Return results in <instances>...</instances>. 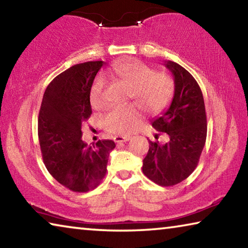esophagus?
<instances>
[{
    "mask_svg": "<svg viewBox=\"0 0 248 248\" xmlns=\"http://www.w3.org/2000/svg\"><path fill=\"white\" fill-rule=\"evenodd\" d=\"M116 143H120V142H127L130 140V137H124V136H116L114 138Z\"/></svg>",
    "mask_w": 248,
    "mask_h": 248,
    "instance_id": "obj_1",
    "label": "esophagus"
}]
</instances>
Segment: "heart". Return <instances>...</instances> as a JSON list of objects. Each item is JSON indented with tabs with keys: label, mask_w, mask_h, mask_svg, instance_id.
<instances>
[{
	"label": "heart",
	"mask_w": 248,
	"mask_h": 248,
	"mask_svg": "<svg viewBox=\"0 0 248 248\" xmlns=\"http://www.w3.org/2000/svg\"><path fill=\"white\" fill-rule=\"evenodd\" d=\"M111 78L129 84L131 99L146 111L156 114L170 104L174 94V81L169 74L154 71L140 61L116 64L107 71ZM106 81L103 75L95 78L91 87L90 99L94 108H102L105 98ZM143 119V112L136 105H117L109 108L104 117V125L108 131L128 134L136 131Z\"/></svg>",
	"instance_id": "b5f03b06"
}]
</instances>
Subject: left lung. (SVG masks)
Segmentation results:
<instances>
[{
  "label": "left lung",
  "instance_id": "left-lung-1",
  "mask_svg": "<svg viewBox=\"0 0 248 248\" xmlns=\"http://www.w3.org/2000/svg\"><path fill=\"white\" fill-rule=\"evenodd\" d=\"M164 64L174 77V97L164 114L152 121V127L169 134L170 140L165 144L149 140L142 170L155 184L167 187L183 182L198 165L207 138V115L202 92L194 77L176 62Z\"/></svg>",
  "mask_w": 248,
  "mask_h": 248
}]
</instances>
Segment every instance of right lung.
Wrapping results in <instances>:
<instances>
[{
  "label": "right lung",
  "mask_w": 248,
  "mask_h": 248,
  "mask_svg": "<svg viewBox=\"0 0 248 248\" xmlns=\"http://www.w3.org/2000/svg\"><path fill=\"white\" fill-rule=\"evenodd\" d=\"M104 64L89 61L71 66L50 82L38 117V137L44 163L52 177L68 189L87 192L97 187L107 171L112 140L89 146L81 139L82 123L92 115L91 87Z\"/></svg>",
  "instance_id": "obj_1"
}]
</instances>
